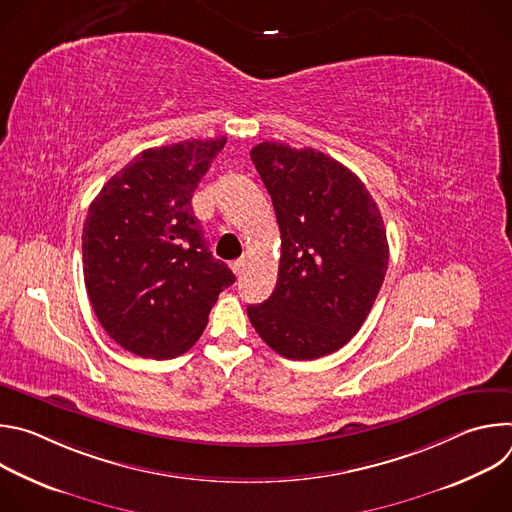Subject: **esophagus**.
Segmentation results:
<instances>
[{
  "instance_id": "esophagus-1",
  "label": "esophagus",
  "mask_w": 512,
  "mask_h": 512,
  "mask_svg": "<svg viewBox=\"0 0 512 512\" xmlns=\"http://www.w3.org/2000/svg\"><path fill=\"white\" fill-rule=\"evenodd\" d=\"M231 269H233V273H235L237 277H241V275L245 273V269H247V259H237V261H233V263H231Z\"/></svg>"
}]
</instances>
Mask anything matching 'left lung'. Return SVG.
Returning <instances> with one entry per match:
<instances>
[{"mask_svg": "<svg viewBox=\"0 0 512 512\" xmlns=\"http://www.w3.org/2000/svg\"><path fill=\"white\" fill-rule=\"evenodd\" d=\"M251 160L281 233L273 294L247 306L277 354L314 360L340 350L367 320L389 265L383 216L346 166L312 148L263 141Z\"/></svg>", "mask_w": 512, "mask_h": 512, "instance_id": "8db88e82", "label": "left lung"}]
</instances>
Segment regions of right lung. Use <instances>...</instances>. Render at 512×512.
<instances>
[{"label": "right lung", "instance_id": "add662e5", "mask_svg": "<svg viewBox=\"0 0 512 512\" xmlns=\"http://www.w3.org/2000/svg\"><path fill=\"white\" fill-rule=\"evenodd\" d=\"M227 137L137 154L97 194L83 227L91 306L125 350L166 360L194 346L218 294L235 283L208 251L192 196Z\"/></svg>", "mask_w": 512, "mask_h": 512}]
</instances>
